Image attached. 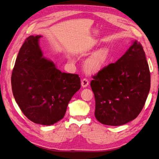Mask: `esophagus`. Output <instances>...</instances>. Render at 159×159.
<instances>
[{"label": "esophagus", "instance_id": "1", "mask_svg": "<svg viewBox=\"0 0 159 159\" xmlns=\"http://www.w3.org/2000/svg\"><path fill=\"white\" fill-rule=\"evenodd\" d=\"M81 86H82L83 88H86L89 84V81L87 79L84 78V79L82 80V81H81Z\"/></svg>", "mask_w": 159, "mask_h": 159}]
</instances>
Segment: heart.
Segmentation results:
<instances>
[{"label": "heart", "instance_id": "b5f03b06", "mask_svg": "<svg viewBox=\"0 0 159 159\" xmlns=\"http://www.w3.org/2000/svg\"><path fill=\"white\" fill-rule=\"evenodd\" d=\"M110 54V50L107 48L99 49L85 61V70L89 73H95L102 70L108 63Z\"/></svg>", "mask_w": 159, "mask_h": 159}]
</instances>
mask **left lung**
<instances>
[{
    "mask_svg": "<svg viewBox=\"0 0 159 159\" xmlns=\"http://www.w3.org/2000/svg\"><path fill=\"white\" fill-rule=\"evenodd\" d=\"M95 116L103 125L119 126L141 113L150 90L151 74L140 42L132 45L115 63L93 77Z\"/></svg>",
    "mask_w": 159,
    "mask_h": 159,
    "instance_id": "1",
    "label": "left lung"
}]
</instances>
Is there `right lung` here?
<instances>
[{
  "label": "right lung",
  "instance_id": "1",
  "mask_svg": "<svg viewBox=\"0 0 159 159\" xmlns=\"http://www.w3.org/2000/svg\"><path fill=\"white\" fill-rule=\"evenodd\" d=\"M41 35L30 36L19 50L11 76L13 95L31 121L51 125L64 117L68 103L81 88L78 74L56 68L43 56Z\"/></svg>",
  "mask_w": 159,
  "mask_h": 159
}]
</instances>
